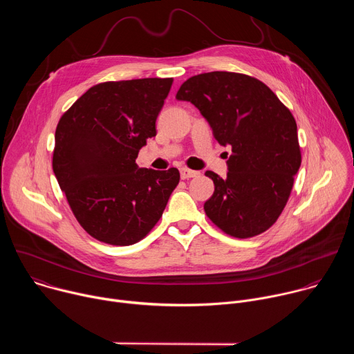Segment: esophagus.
<instances>
[{
    "label": "esophagus",
    "mask_w": 354,
    "mask_h": 354,
    "mask_svg": "<svg viewBox=\"0 0 354 354\" xmlns=\"http://www.w3.org/2000/svg\"><path fill=\"white\" fill-rule=\"evenodd\" d=\"M197 175H198L197 171H192V169H187V168H182V169H180V178H182V179L194 178V176H197Z\"/></svg>",
    "instance_id": "obj_1"
}]
</instances>
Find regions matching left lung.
<instances>
[{
    "mask_svg": "<svg viewBox=\"0 0 354 354\" xmlns=\"http://www.w3.org/2000/svg\"><path fill=\"white\" fill-rule=\"evenodd\" d=\"M176 99L193 104L214 138L231 148L225 179L206 172L214 182V193L205 203L207 217L235 238L269 230L287 203L301 165L291 112L262 81L228 71L189 78Z\"/></svg>",
    "mask_w": 354,
    "mask_h": 354,
    "instance_id": "1",
    "label": "left lung"
}]
</instances>
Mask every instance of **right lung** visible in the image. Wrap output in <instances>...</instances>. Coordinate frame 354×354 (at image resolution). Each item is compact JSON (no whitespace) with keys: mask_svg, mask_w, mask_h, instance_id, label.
Returning a JSON list of instances; mask_svg holds the SVG:
<instances>
[{"mask_svg":"<svg viewBox=\"0 0 354 354\" xmlns=\"http://www.w3.org/2000/svg\"><path fill=\"white\" fill-rule=\"evenodd\" d=\"M172 78L109 81L89 88L56 129L53 171L81 227L111 245H133L161 218L179 171L138 168L136 158Z\"/></svg>","mask_w":354,"mask_h":354,"instance_id":"right-lung-1","label":"right lung"}]
</instances>
